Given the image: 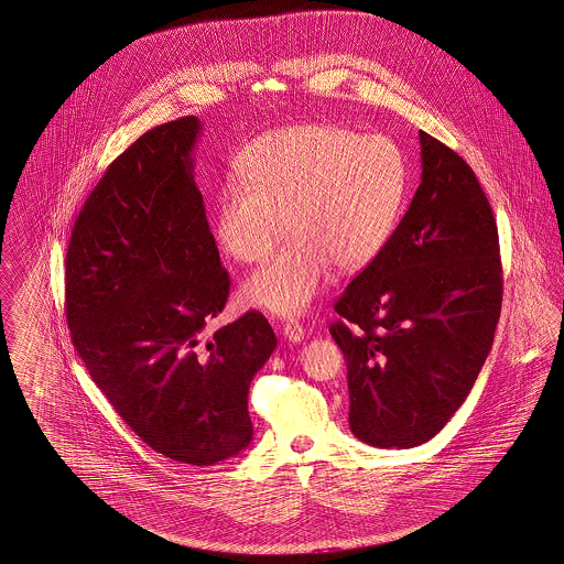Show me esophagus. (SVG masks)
<instances>
[{"mask_svg":"<svg viewBox=\"0 0 564 564\" xmlns=\"http://www.w3.org/2000/svg\"><path fill=\"white\" fill-rule=\"evenodd\" d=\"M282 332H284V338L289 339V341H295V344H300L305 338V327L297 323V321H289Z\"/></svg>","mask_w":564,"mask_h":564,"instance_id":"esophagus-1","label":"esophagus"}]
</instances>
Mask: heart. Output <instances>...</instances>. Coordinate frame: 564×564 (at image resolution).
I'll list each match as a JSON object with an SVG mask.
<instances>
[{"label":"heart","mask_w":564,"mask_h":564,"mask_svg":"<svg viewBox=\"0 0 564 564\" xmlns=\"http://www.w3.org/2000/svg\"><path fill=\"white\" fill-rule=\"evenodd\" d=\"M216 205L214 235L226 257L261 261L284 230L289 241L257 271L241 297L278 316H300L332 267L359 271L389 243L409 194L404 150L384 134L310 121L254 139Z\"/></svg>","instance_id":"1"}]
</instances>
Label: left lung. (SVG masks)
Masks as SVG:
<instances>
[{
    "mask_svg": "<svg viewBox=\"0 0 564 564\" xmlns=\"http://www.w3.org/2000/svg\"><path fill=\"white\" fill-rule=\"evenodd\" d=\"M421 184L384 250L336 301L350 432L380 449L434 438L468 398L502 303L498 228L473 169L419 132Z\"/></svg>",
    "mask_w": 564,
    "mask_h": 564,
    "instance_id": "obj_1",
    "label": "left lung"
}]
</instances>
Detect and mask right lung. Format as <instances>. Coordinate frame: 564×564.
<instances>
[{"mask_svg":"<svg viewBox=\"0 0 564 564\" xmlns=\"http://www.w3.org/2000/svg\"><path fill=\"white\" fill-rule=\"evenodd\" d=\"M194 115L117 155L76 218L66 318L78 357L151 449L212 466L252 441L248 391L278 339L250 310L205 339L230 278L196 188Z\"/></svg>","mask_w":564,"mask_h":564,"instance_id":"obj_1","label":"right lung"}]
</instances>
